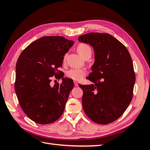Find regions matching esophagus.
<instances>
[{
  "instance_id": "1",
  "label": "esophagus",
  "mask_w": 150,
  "mask_h": 150,
  "mask_svg": "<svg viewBox=\"0 0 150 150\" xmlns=\"http://www.w3.org/2000/svg\"><path fill=\"white\" fill-rule=\"evenodd\" d=\"M74 84H75V86H79V83L77 81H74Z\"/></svg>"
}]
</instances>
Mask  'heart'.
<instances>
[{
  "label": "heart",
  "instance_id": "heart-1",
  "mask_svg": "<svg viewBox=\"0 0 150 150\" xmlns=\"http://www.w3.org/2000/svg\"><path fill=\"white\" fill-rule=\"evenodd\" d=\"M77 51L84 58L86 56L91 55L92 53V50L91 47L88 45L87 44L81 43L79 44L77 47ZM66 55L64 57V61H65ZM87 71L84 69H71L67 72V77L73 79L74 81H81L82 80L84 76L86 75Z\"/></svg>",
  "mask_w": 150,
  "mask_h": 150
}]
</instances>
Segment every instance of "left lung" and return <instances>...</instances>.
<instances>
[{
  "mask_svg": "<svg viewBox=\"0 0 150 150\" xmlns=\"http://www.w3.org/2000/svg\"><path fill=\"white\" fill-rule=\"evenodd\" d=\"M93 47L95 61L87 78L90 85L79 84L82 107L89 119L108 124L122 115L133 98L135 73L126 46L108 33H90L79 37Z\"/></svg>",
  "mask_w": 150,
  "mask_h": 150,
  "instance_id": "1",
  "label": "left lung"
}]
</instances>
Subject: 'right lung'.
I'll use <instances>...</instances> for the list:
<instances>
[{"label":"right lung","mask_w":150,"mask_h":150,"mask_svg":"<svg viewBox=\"0 0 150 150\" xmlns=\"http://www.w3.org/2000/svg\"><path fill=\"white\" fill-rule=\"evenodd\" d=\"M73 44L61 36L43 37L31 42L18 57L15 90L22 110L35 122L52 123L64 112L74 83L71 79L63 78L59 68ZM53 76L62 78L63 82L52 87Z\"/></svg>","instance_id":"1"}]
</instances>
